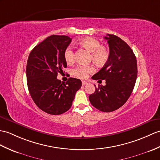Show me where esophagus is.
I'll list each match as a JSON object with an SVG mask.
<instances>
[{
	"label": "esophagus",
	"instance_id": "esophagus-1",
	"mask_svg": "<svg viewBox=\"0 0 160 160\" xmlns=\"http://www.w3.org/2000/svg\"><path fill=\"white\" fill-rule=\"evenodd\" d=\"M87 84V82H85V81L82 82V86H84V85H86Z\"/></svg>",
	"mask_w": 160,
	"mask_h": 160
}]
</instances>
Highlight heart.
Masks as SVG:
<instances>
[{
	"label": "heart",
	"instance_id": "obj_1",
	"mask_svg": "<svg viewBox=\"0 0 160 160\" xmlns=\"http://www.w3.org/2000/svg\"><path fill=\"white\" fill-rule=\"evenodd\" d=\"M79 43L82 46L91 52V58L98 65H104L110 58V51L108 48L101 45V42L97 39L88 37L80 40ZM65 60L68 64H72L75 61L74 51L72 46H68L64 52ZM95 71L92 65H79L73 70V74L81 79H84L88 74Z\"/></svg>",
	"mask_w": 160,
	"mask_h": 160
}]
</instances>
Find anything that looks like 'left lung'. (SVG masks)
Wrapping results in <instances>:
<instances>
[{"instance_id":"obj_1","label":"left lung","mask_w":160,"mask_h":160,"mask_svg":"<svg viewBox=\"0 0 160 160\" xmlns=\"http://www.w3.org/2000/svg\"><path fill=\"white\" fill-rule=\"evenodd\" d=\"M110 58L104 66L92 77L93 80H105L106 85H99L89 101L102 112L116 110L127 102L135 86L137 61L135 54L127 43L118 37L107 34Z\"/></svg>"}]
</instances>
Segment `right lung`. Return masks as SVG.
Instances as JSON below:
<instances>
[{"mask_svg": "<svg viewBox=\"0 0 160 160\" xmlns=\"http://www.w3.org/2000/svg\"><path fill=\"white\" fill-rule=\"evenodd\" d=\"M71 42L68 36L51 35L28 56L26 72L30 95L35 104L48 114L59 115L69 110L82 86L79 79L69 78L64 83L57 78L67 68L64 52Z\"/></svg>", "mask_w": 160, "mask_h": 160, "instance_id": "right-lung-1", "label": "right lung"}]
</instances>
